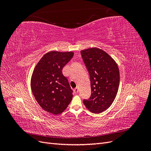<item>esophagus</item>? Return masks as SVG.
Here are the masks:
<instances>
[{
	"instance_id": "1",
	"label": "esophagus",
	"mask_w": 151,
	"mask_h": 151,
	"mask_svg": "<svg viewBox=\"0 0 151 151\" xmlns=\"http://www.w3.org/2000/svg\"><path fill=\"white\" fill-rule=\"evenodd\" d=\"M78 88H76L74 89V93L75 94H77V93H78Z\"/></svg>"
}]
</instances>
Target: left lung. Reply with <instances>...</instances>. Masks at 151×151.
<instances>
[{
	"label": "left lung",
	"instance_id": "8db88e82",
	"mask_svg": "<svg viewBox=\"0 0 151 151\" xmlns=\"http://www.w3.org/2000/svg\"><path fill=\"white\" fill-rule=\"evenodd\" d=\"M90 76L91 96L84 99L87 109L93 113L107 109L115 100L120 84V72L114 59L104 50L94 47L81 51Z\"/></svg>",
	"mask_w": 151,
	"mask_h": 151
}]
</instances>
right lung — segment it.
<instances>
[{"label":"right lung","mask_w":151,"mask_h":151,"mask_svg":"<svg viewBox=\"0 0 151 151\" xmlns=\"http://www.w3.org/2000/svg\"><path fill=\"white\" fill-rule=\"evenodd\" d=\"M73 55L72 52L45 53L31 76V90L36 101L45 111L53 115L64 111L72 101V90L62 68Z\"/></svg>","instance_id":"add662e5"}]
</instances>
